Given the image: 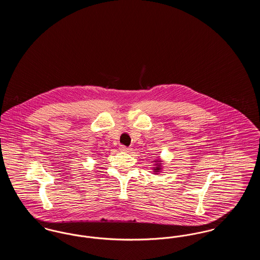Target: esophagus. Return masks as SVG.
Listing matches in <instances>:
<instances>
[{
  "label": "esophagus",
  "instance_id": "34e87169",
  "mask_svg": "<svg viewBox=\"0 0 260 260\" xmlns=\"http://www.w3.org/2000/svg\"><path fill=\"white\" fill-rule=\"evenodd\" d=\"M120 150H122V151H124V152L131 151V149L128 148V147H126V146H124V145H121V146H120Z\"/></svg>",
  "mask_w": 260,
  "mask_h": 260
}]
</instances>
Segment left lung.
I'll list each match as a JSON object with an SVG mask.
<instances>
[{
    "instance_id": "obj_1",
    "label": "left lung",
    "mask_w": 260,
    "mask_h": 260,
    "mask_svg": "<svg viewBox=\"0 0 260 260\" xmlns=\"http://www.w3.org/2000/svg\"><path fill=\"white\" fill-rule=\"evenodd\" d=\"M157 162V167L154 169V172L155 173H159L161 171V164H159V161H155Z\"/></svg>"
}]
</instances>
